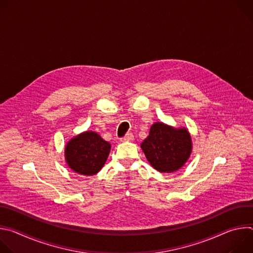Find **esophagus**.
<instances>
[{"instance_id":"esophagus-1","label":"esophagus","mask_w":253,"mask_h":253,"mask_svg":"<svg viewBox=\"0 0 253 253\" xmlns=\"http://www.w3.org/2000/svg\"><path fill=\"white\" fill-rule=\"evenodd\" d=\"M133 139H134L133 134L128 133V134H126L123 138H121V141H122V142H129V141H132Z\"/></svg>"}]
</instances>
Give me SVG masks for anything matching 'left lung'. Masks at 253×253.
Returning a JSON list of instances; mask_svg holds the SVG:
<instances>
[{"mask_svg":"<svg viewBox=\"0 0 253 253\" xmlns=\"http://www.w3.org/2000/svg\"><path fill=\"white\" fill-rule=\"evenodd\" d=\"M141 149L150 165L161 173L181 169L192 153V139L185 127L175 128L162 122L152 124Z\"/></svg>","mask_w":253,"mask_h":253,"instance_id":"obj_1","label":"left lung"}]
</instances>
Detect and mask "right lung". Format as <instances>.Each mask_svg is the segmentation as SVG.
I'll use <instances>...</instances> for the list:
<instances>
[{
    "label": "right lung",
    "mask_w": 253,
    "mask_h": 253,
    "mask_svg": "<svg viewBox=\"0 0 253 253\" xmlns=\"http://www.w3.org/2000/svg\"><path fill=\"white\" fill-rule=\"evenodd\" d=\"M111 144L97 132L85 131L72 137L65 146V160L69 168L80 175L92 176L104 166Z\"/></svg>",
    "instance_id": "right-lung-1"
}]
</instances>
